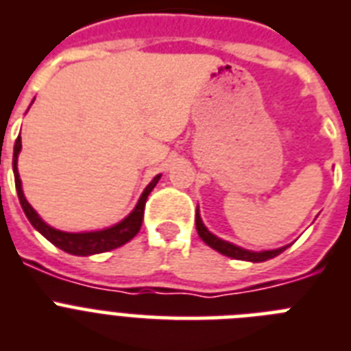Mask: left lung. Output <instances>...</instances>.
I'll return each instance as SVG.
<instances>
[{
    "mask_svg": "<svg viewBox=\"0 0 351 351\" xmlns=\"http://www.w3.org/2000/svg\"><path fill=\"white\" fill-rule=\"evenodd\" d=\"M195 221H197L198 235H200V239H202L204 243H206L207 246L213 247V250L219 251L221 255L230 256V258L247 260V262H265V260L274 258V256H278V255H280V253H283V251L287 250V246L280 247V250L260 251V253H255V251L243 250V247L234 246V244L226 243V241H221V239H219V237H216V235H214V234H210V232L207 230L206 226H204L202 218H200V214H198V209H197V219H195Z\"/></svg>",
    "mask_w": 351,
    "mask_h": 351,
    "instance_id": "obj_1",
    "label": "left lung"
}]
</instances>
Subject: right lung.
<instances>
[{
    "label": "right lung",
    "instance_id": "add662e5",
    "mask_svg": "<svg viewBox=\"0 0 351 351\" xmlns=\"http://www.w3.org/2000/svg\"><path fill=\"white\" fill-rule=\"evenodd\" d=\"M21 137H17L14 145V176H15V190L19 195V202L23 206V210L26 213L27 219L36 230L43 235V237L51 241L54 246H58L60 250L66 251L70 255H79V256H88V255H96V253H105V251L116 250V247L123 246L128 241H132L135 235L138 234L142 226V219H144V209H145V200H147L149 193L153 191V188L156 186V182L160 181V176L149 182L147 188L142 193L141 200H138L137 207L132 210V213L126 216L125 219L117 225L110 226V228H105L100 232H84V234H68V232L56 230L52 226H49L47 223H43L42 218L35 213V209L27 204V200L24 198L23 188H21V178H19L17 172V156L21 153Z\"/></svg>",
    "mask_w": 351,
    "mask_h": 351
}]
</instances>
